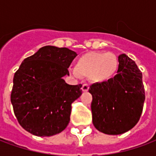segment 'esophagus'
<instances>
[{"instance_id": "esophagus-1", "label": "esophagus", "mask_w": 156, "mask_h": 156, "mask_svg": "<svg viewBox=\"0 0 156 156\" xmlns=\"http://www.w3.org/2000/svg\"><path fill=\"white\" fill-rule=\"evenodd\" d=\"M89 89V86L88 84H83L82 87V90L83 92H88Z\"/></svg>"}]
</instances>
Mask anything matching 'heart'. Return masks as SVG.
<instances>
[{
	"instance_id": "obj_1",
	"label": "heart",
	"mask_w": 156,
	"mask_h": 156,
	"mask_svg": "<svg viewBox=\"0 0 156 156\" xmlns=\"http://www.w3.org/2000/svg\"><path fill=\"white\" fill-rule=\"evenodd\" d=\"M118 68L119 60L115 54L106 51H89L77 59L72 73L75 77L89 78L95 83H105L114 78Z\"/></svg>"
}]
</instances>
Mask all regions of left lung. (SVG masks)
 Returning <instances> with one entry per match:
<instances>
[{
  "instance_id": "8db88e82",
  "label": "left lung",
  "mask_w": 156,
  "mask_h": 156,
  "mask_svg": "<svg viewBox=\"0 0 156 156\" xmlns=\"http://www.w3.org/2000/svg\"><path fill=\"white\" fill-rule=\"evenodd\" d=\"M118 60L114 78L94 83L88 90L93 96V124L98 131L112 135L124 134L137 124L145 98L142 73L136 63L125 54Z\"/></svg>"
}]
</instances>
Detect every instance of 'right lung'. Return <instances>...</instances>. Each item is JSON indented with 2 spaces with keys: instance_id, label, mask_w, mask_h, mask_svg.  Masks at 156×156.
I'll return each mask as SVG.
<instances>
[{
  "instance_id": "add662e5",
  "label": "right lung",
  "mask_w": 156,
  "mask_h": 156,
  "mask_svg": "<svg viewBox=\"0 0 156 156\" xmlns=\"http://www.w3.org/2000/svg\"><path fill=\"white\" fill-rule=\"evenodd\" d=\"M77 53L67 48L45 46L25 58L13 78L11 102L24 129L37 136L64 130L72 103L82 94V84H68L63 77Z\"/></svg>"
}]
</instances>
